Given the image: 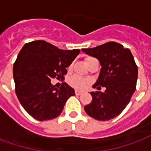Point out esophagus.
<instances>
[{
    "label": "esophagus",
    "instance_id": "obj_1",
    "mask_svg": "<svg viewBox=\"0 0 151 151\" xmlns=\"http://www.w3.org/2000/svg\"><path fill=\"white\" fill-rule=\"evenodd\" d=\"M75 94L77 95H82V91H78V90H76Z\"/></svg>",
    "mask_w": 151,
    "mask_h": 151
}]
</instances>
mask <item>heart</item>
<instances>
[{
    "label": "heart",
    "mask_w": 151,
    "mask_h": 151,
    "mask_svg": "<svg viewBox=\"0 0 151 151\" xmlns=\"http://www.w3.org/2000/svg\"><path fill=\"white\" fill-rule=\"evenodd\" d=\"M91 59H93L91 57L86 58V62ZM87 83H88V82L86 79H84L82 77H79V76H73V77H72L71 78L69 79V84L72 86H73V87H75L76 89L84 88Z\"/></svg>",
    "instance_id": "b5f03b06"
}]
</instances>
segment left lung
<instances>
[{
    "mask_svg": "<svg viewBox=\"0 0 151 151\" xmlns=\"http://www.w3.org/2000/svg\"><path fill=\"white\" fill-rule=\"evenodd\" d=\"M82 52L97 58L102 66L93 87L106 88L104 92H91L92 101L84 107L85 111L95 120H111L126 108L136 90L137 66L130 50L116 42Z\"/></svg>",
    "mask_w": 151,
    "mask_h": 151,
    "instance_id": "1",
    "label": "left lung"
}]
</instances>
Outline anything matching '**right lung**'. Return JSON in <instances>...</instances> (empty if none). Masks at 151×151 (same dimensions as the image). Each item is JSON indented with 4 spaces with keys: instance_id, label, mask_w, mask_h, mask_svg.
<instances>
[{
    "instance_id": "1",
    "label": "right lung",
    "mask_w": 151,
    "mask_h": 151,
    "mask_svg": "<svg viewBox=\"0 0 151 151\" xmlns=\"http://www.w3.org/2000/svg\"><path fill=\"white\" fill-rule=\"evenodd\" d=\"M80 52L62 50L43 40L26 43L13 67L15 91L22 106L35 120H52L60 115L67 99L75 95L66 82L59 89L51 82L63 78Z\"/></svg>"
}]
</instances>
